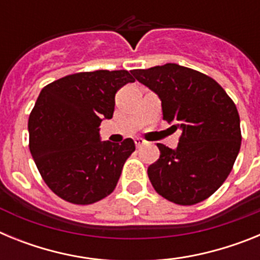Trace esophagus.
<instances>
[{
	"instance_id": "esophagus-1",
	"label": "esophagus",
	"mask_w": 260,
	"mask_h": 260,
	"mask_svg": "<svg viewBox=\"0 0 260 260\" xmlns=\"http://www.w3.org/2000/svg\"><path fill=\"white\" fill-rule=\"evenodd\" d=\"M134 142H135V146H137L138 148H141L142 146H144V144H146V141H144V139H142V138H135Z\"/></svg>"
}]
</instances>
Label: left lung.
I'll return each instance as SVG.
<instances>
[{"instance_id": "8db88e82", "label": "left lung", "mask_w": 260, "mask_h": 260, "mask_svg": "<svg viewBox=\"0 0 260 260\" xmlns=\"http://www.w3.org/2000/svg\"><path fill=\"white\" fill-rule=\"evenodd\" d=\"M138 82L161 100L162 118L180 128L172 150L148 167L153 189L181 206L207 199L231 173L241 147L240 116L233 100L208 75L177 63L133 70Z\"/></svg>"}]
</instances>
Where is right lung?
<instances>
[{
    "label": "right lung",
    "mask_w": 260,
    "mask_h": 260,
    "mask_svg": "<svg viewBox=\"0 0 260 260\" xmlns=\"http://www.w3.org/2000/svg\"><path fill=\"white\" fill-rule=\"evenodd\" d=\"M134 80L127 70H96L41 89L28 118L29 151L48 187L63 201L95 203L116 187L135 144L132 138L102 142L99 126L113 117L117 91Z\"/></svg>",
    "instance_id": "obj_1"
}]
</instances>
